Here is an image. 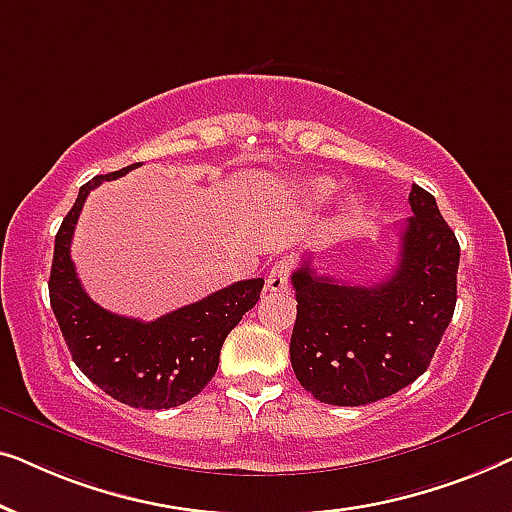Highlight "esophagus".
<instances>
[{
  "label": "esophagus",
  "instance_id": "34e87169",
  "mask_svg": "<svg viewBox=\"0 0 512 512\" xmlns=\"http://www.w3.org/2000/svg\"><path fill=\"white\" fill-rule=\"evenodd\" d=\"M289 279H291V261H289V258H282V261H277L270 268L265 289L272 291V293L286 291V289H289Z\"/></svg>",
  "mask_w": 512,
  "mask_h": 512
}]
</instances>
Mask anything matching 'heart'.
I'll use <instances>...</instances> for the list:
<instances>
[{
    "mask_svg": "<svg viewBox=\"0 0 512 512\" xmlns=\"http://www.w3.org/2000/svg\"><path fill=\"white\" fill-rule=\"evenodd\" d=\"M307 195H310L312 200H317V202H321V200H326L328 195H331V191H333V184L328 179H312L310 184H307Z\"/></svg>",
    "mask_w": 512,
    "mask_h": 512,
    "instance_id": "b5f03b06",
    "label": "heart"
}]
</instances>
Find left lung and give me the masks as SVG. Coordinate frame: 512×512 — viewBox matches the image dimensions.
<instances>
[{
  "instance_id": "8db88e82",
  "label": "left lung",
  "mask_w": 512,
  "mask_h": 512,
  "mask_svg": "<svg viewBox=\"0 0 512 512\" xmlns=\"http://www.w3.org/2000/svg\"><path fill=\"white\" fill-rule=\"evenodd\" d=\"M410 207L398 265L382 282H335L317 275L310 258L291 275L298 300L291 366L321 403L366 405L408 387L450 326L459 242L422 186H412Z\"/></svg>"
}]
</instances>
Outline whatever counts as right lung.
<instances>
[{"mask_svg":"<svg viewBox=\"0 0 512 512\" xmlns=\"http://www.w3.org/2000/svg\"><path fill=\"white\" fill-rule=\"evenodd\" d=\"M135 165L93 177L81 186L55 235L48 279L51 307L72 359L90 382L130 408L167 410L198 396L219 368L223 340L258 303L263 279H244L156 321L104 310L90 300L69 256L74 226L88 193Z\"/></svg>","mask_w":512,"mask_h":512,"instance_id":"1","label":"right lung"}]
</instances>
